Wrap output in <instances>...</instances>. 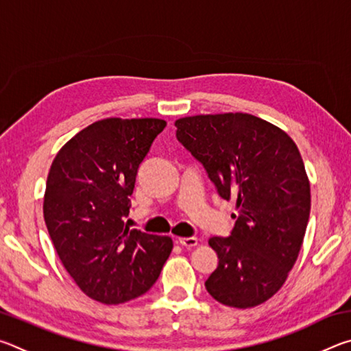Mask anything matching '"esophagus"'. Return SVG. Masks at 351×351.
Masks as SVG:
<instances>
[{"label":"esophagus","mask_w":351,"mask_h":351,"mask_svg":"<svg viewBox=\"0 0 351 351\" xmlns=\"http://www.w3.org/2000/svg\"><path fill=\"white\" fill-rule=\"evenodd\" d=\"M178 243L184 247H193L198 245V239L197 237H180V239H178Z\"/></svg>","instance_id":"esophagus-1"}]
</instances>
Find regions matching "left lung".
Returning <instances> with one entry per match:
<instances>
[{
	"label": "left lung",
	"mask_w": 351,
	"mask_h": 351,
	"mask_svg": "<svg viewBox=\"0 0 351 351\" xmlns=\"http://www.w3.org/2000/svg\"><path fill=\"white\" fill-rule=\"evenodd\" d=\"M176 138L204 165L223 199H234L229 237H212L218 266L206 289L219 304L252 308L283 287L304 243L310 181L294 141L246 112L175 122Z\"/></svg>",
	"instance_id": "left-lung-1"
}]
</instances>
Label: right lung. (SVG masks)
<instances>
[{"instance_id":"1","label":"right lung","mask_w":351,"mask_h":351,"mask_svg":"<svg viewBox=\"0 0 351 351\" xmlns=\"http://www.w3.org/2000/svg\"><path fill=\"white\" fill-rule=\"evenodd\" d=\"M162 119L110 117L83 128L52 161L43 215L64 269L83 293L106 305L139 297L158 280L170 237L130 229L136 175Z\"/></svg>"}]
</instances>
